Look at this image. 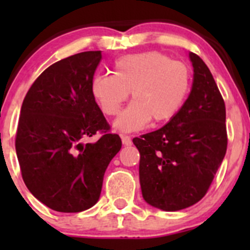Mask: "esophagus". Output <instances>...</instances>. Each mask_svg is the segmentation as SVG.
Segmentation results:
<instances>
[{
	"label": "esophagus",
	"mask_w": 250,
	"mask_h": 250,
	"mask_svg": "<svg viewBox=\"0 0 250 250\" xmlns=\"http://www.w3.org/2000/svg\"><path fill=\"white\" fill-rule=\"evenodd\" d=\"M121 139H122L123 145H125V146H128L132 144V139H130L129 135H121Z\"/></svg>",
	"instance_id": "34e87169"
}]
</instances>
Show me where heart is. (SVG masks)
I'll list each match as a JSON object with an SVG mask.
<instances>
[{"label": "heart", "instance_id": "b5f03b06", "mask_svg": "<svg viewBox=\"0 0 250 250\" xmlns=\"http://www.w3.org/2000/svg\"><path fill=\"white\" fill-rule=\"evenodd\" d=\"M113 69V75L93 78L90 90L106 116L117 115L130 92L133 103L115 121L122 132L141 129L150 121L153 125L170 121L183 109L192 85L185 62L156 50L123 55Z\"/></svg>", "mask_w": 250, "mask_h": 250}]
</instances>
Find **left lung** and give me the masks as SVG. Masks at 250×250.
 <instances>
[{
    "label": "left lung",
    "instance_id": "left-lung-1",
    "mask_svg": "<svg viewBox=\"0 0 250 250\" xmlns=\"http://www.w3.org/2000/svg\"><path fill=\"white\" fill-rule=\"evenodd\" d=\"M190 58L193 84L183 109L161 129L133 139L144 200L167 211L202 200L228 148L223 95L203 60Z\"/></svg>",
    "mask_w": 250,
    "mask_h": 250
}]
</instances>
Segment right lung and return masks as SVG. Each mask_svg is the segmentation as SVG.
<instances>
[{"mask_svg":"<svg viewBox=\"0 0 250 250\" xmlns=\"http://www.w3.org/2000/svg\"><path fill=\"white\" fill-rule=\"evenodd\" d=\"M100 60V50H89L54 62L22 102L16 137L20 172L30 192L53 210L78 213L94 206L122 146L90 90ZM97 132V143L83 145Z\"/></svg>","mask_w":250,"mask_h":250,"instance_id":"1","label":"right lung"}]
</instances>
